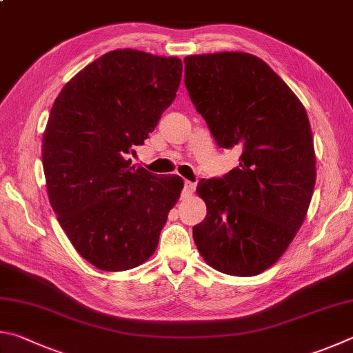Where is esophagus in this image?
Masks as SVG:
<instances>
[{
  "instance_id": "1",
  "label": "esophagus",
  "mask_w": 353,
  "mask_h": 353,
  "mask_svg": "<svg viewBox=\"0 0 353 353\" xmlns=\"http://www.w3.org/2000/svg\"><path fill=\"white\" fill-rule=\"evenodd\" d=\"M195 192V183L192 181H186L184 183V189H183V195H192Z\"/></svg>"
}]
</instances>
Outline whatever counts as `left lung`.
I'll return each mask as SVG.
<instances>
[{
  "label": "left lung",
  "instance_id": "8db88e82",
  "mask_svg": "<svg viewBox=\"0 0 353 353\" xmlns=\"http://www.w3.org/2000/svg\"><path fill=\"white\" fill-rule=\"evenodd\" d=\"M184 83L221 148L239 167L196 186L208 214L194 226L205 262L220 273L256 276L279 261L305 220L316 181L307 111L288 85L248 52L184 59Z\"/></svg>",
  "mask_w": 353,
  "mask_h": 353
}]
</instances>
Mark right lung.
Listing matches in <instances>:
<instances>
[{
    "label": "right lung",
    "mask_w": 353,
    "mask_h": 353,
    "mask_svg": "<svg viewBox=\"0 0 353 353\" xmlns=\"http://www.w3.org/2000/svg\"><path fill=\"white\" fill-rule=\"evenodd\" d=\"M181 72L176 57L116 49L77 72L52 105L41 145L49 203L99 270L150 259L180 199V176H157L127 158L170 107Z\"/></svg>",
    "instance_id": "obj_1"
}]
</instances>
